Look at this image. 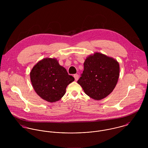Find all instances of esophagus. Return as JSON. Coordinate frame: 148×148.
Wrapping results in <instances>:
<instances>
[{"instance_id": "obj_1", "label": "esophagus", "mask_w": 148, "mask_h": 148, "mask_svg": "<svg viewBox=\"0 0 148 148\" xmlns=\"http://www.w3.org/2000/svg\"><path fill=\"white\" fill-rule=\"evenodd\" d=\"M73 77H74V78H75V80L76 81H77L78 80V79H79V75H77V74H75V75H73Z\"/></svg>"}]
</instances>
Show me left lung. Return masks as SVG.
I'll return each instance as SVG.
<instances>
[{
  "label": "left lung",
  "instance_id": "8db88e82",
  "mask_svg": "<svg viewBox=\"0 0 148 148\" xmlns=\"http://www.w3.org/2000/svg\"><path fill=\"white\" fill-rule=\"evenodd\" d=\"M84 68L77 83L86 95L95 100H100L112 92L120 73V65L116 60L95 52L86 58Z\"/></svg>",
  "mask_w": 148,
  "mask_h": 148
}]
</instances>
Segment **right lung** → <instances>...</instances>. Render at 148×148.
<instances>
[{"label": "right lung", "mask_w": 148, "mask_h": 148, "mask_svg": "<svg viewBox=\"0 0 148 148\" xmlns=\"http://www.w3.org/2000/svg\"><path fill=\"white\" fill-rule=\"evenodd\" d=\"M32 86L43 100L55 103L65 93L66 88L75 80L55 58H47L35 64L30 72Z\"/></svg>", "instance_id": "obj_1"}]
</instances>
